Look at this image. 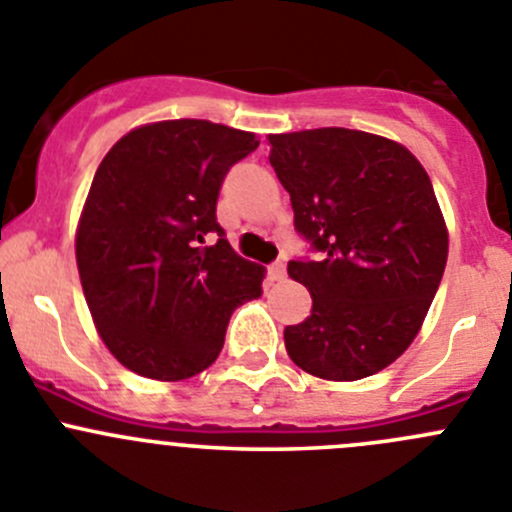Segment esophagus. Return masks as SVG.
<instances>
[{"instance_id":"34e87169","label":"esophagus","mask_w":512,"mask_h":512,"mask_svg":"<svg viewBox=\"0 0 512 512\" xmlns=\"http://www.w3.org/2000/svg\"><path fill=\"white\" fill-rule=\"evenodd\" d=\"M267 272H270V280H285L288 278V270H285V262H272L270 267H267Z\"/></svg>"}]
</instances>
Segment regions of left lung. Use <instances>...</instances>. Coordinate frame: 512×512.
<instances>
[{
    "label": "left lung",
    "instance_id": "obj_1",
    "mask_svg": "<svg viewBox=\"0 0 512 512\" xmlns=\"http://www.w3.org/2000/svg\"><path fill=\"white\" fill-rule=\"evenodd\" d=\"M295 232L318 255L288 262L313 310L285 328L308 374L356 381L407 351L447 265V227L432 181L401 143L348 128L270 136Z\"/></svg>",
    "mask_w": 512,
    "mask_h": 512
}]
</instances>
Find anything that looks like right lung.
I'll list each match as a JSON object with an SVG mask.
<instances>
[{
    "label": "right lung",
    "instance_id": "obj_1",
    "mask_svg": "<svg viewBox=\"0 0 512 512\" xmlns=\"http://www.w3.org/2000/svg\"><path fill=\"white\" fill-rule=\"evenodd\" d=\"M257 143L184 118L126 133L100 161L75 257L100 338L126 369L199 374L217 361L234 308L262 295V267L217 222L224 176Z\"/></svg>",
    "mask_w": 512,
    "mask_h": 512
}]
</instances>
